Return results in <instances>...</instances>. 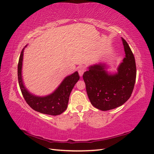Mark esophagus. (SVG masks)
<instances>
[{
    "label": "esophagus",
    "mask_w": 154,
    "mask_h": 154,
    "mask_svg": "<svg viewBox=\"0 0 154 154\" xmlns=\"http://www.w3.org/2000/svg\"><path fill=\"white\" fill-rule=\"evenodd\" d=\"M78 74H79L80 76H82L84 74V72H85V68L84 67V66H80V67L78 69Z\"/></svg>",
    "instance_id": "esophagus-1"
}]
</instances>
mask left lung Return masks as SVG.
<instances>
[{
	"instance_id": "1",
	"label": "left lung",
	"mask_w": 154,
	"mask_h": 154,
	"mask_svg": "<svg viewBox=\"0 0 154 154\" xmlns=\"http://www.w3.org/2000/svg\"><path fill=\"white\" fill-rule=\"evenodd\" d=\"M125 57L115 74L109 73L106 65L97 63L83 74L87 94L91 104L101 111L117 108L132 94L136 79L135 60L128 43L121 37Z\"/></svg>"
}]
</instances>
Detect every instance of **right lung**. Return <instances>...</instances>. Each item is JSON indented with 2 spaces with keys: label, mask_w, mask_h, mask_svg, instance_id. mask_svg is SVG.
I'll use <instances>...</instances> for the list:
<instances>
[{
  "label": "right lung",
  "mask_w": 154,
  "mask_h": 154,
  "mask_svg": "<svg viewBox=\"0 0 154 154\" xmlns=\"http://www.w3.org/2000/svg\"><path fill=\"white\" fill-rule=\"evenodd\" d=\"M27 47V45H25ZM21 51L18 63V80L20 89L27 103L35 111L45 115H58L67 109L69 94L79 80L78 72L66 76L54 92L45 97H37L25 88L22 78V65L24 49Z\"/></svg>",
  "instance_id": "1"
}]
</instances>
